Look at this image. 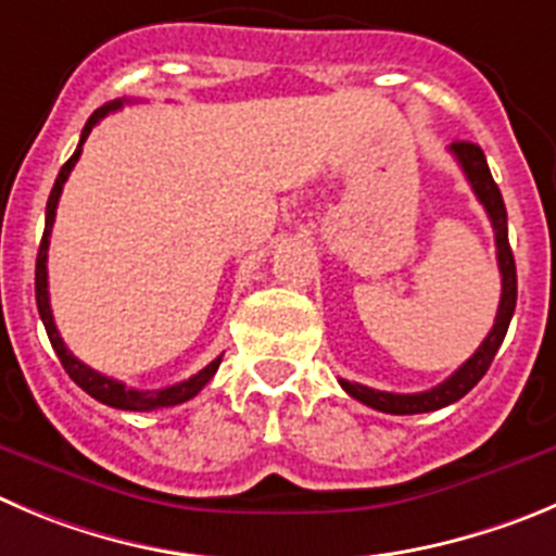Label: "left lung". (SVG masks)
Instances as JSON below:
<instances>
[{
	"instance_id": "left-lung-1",
	"label": "left lung",
	"mask_w": 556,
	"mask_h": 556,
	"mask_svg": "<svg viewBox=\"0 0 556 556\" xmlns=\"http://www.w3.org/2000/svg\"><path fill=\"white\" fill-rule=\"evenodd\" d=\"M450 153L458 159L460 169H464L466 180L471 184V191L477 194V200L482 202L485 214H489L491 227H494L496 238V263H500L502 274V299L500 309H496L494 329L489 331V337L482 340L480 349L447 378L439 387L428 389V392H414V395H395V392H381V389H370L365 383H354L340 378V387L349 392L351 397H356L365 406L376 408L383 414H425L435 412V408H444L450 403L460 401L466 392H471V387H477L485 370L494 362L496 351H500L502 340L507 334V326H510L513 313H516V261H513V249L507 241V211L505 200H502L500 186L494 184L489 169V161L485 153L480 150V144L475 142H453L450 144Z\"/></svg>"
}]
</instances>
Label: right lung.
<instances>
[{
	"label": "right lung",
	"mask_w": 556,
	"mask_h": 556,
	"mask_svg": "<svg viewBox=\"0 0 556 556\" xmlns=\"http://www.w3.org/2000/svg\"><path fill=\"white\" fill-rule=\"evenodd\" d=\"M123 103H128L126 98H117V101L103 103L101 109H96V112L90 114L87 126L81 128L79 148H76V153L71 155L65 164H62L60 175H56L54 189H51L49 202H46V230H43V238H40L38 263H35V302H38V313H40V320H43V326H46V334H49V340H51V349H54V354L60 356V362H62V367H65L67 376L74 378V381L85 389L87 395L96 397V401H101V403H106V406H112V408H123V412H155V408H169V406H178V403L191 401V397H194L197 392H200V389L205 387L211 378H214V372L219 370L222 356H216L211 365L202 367V370L197 372V376H191L189 381L173 383V387H164V389H128L123 381H114V378H109V376H103V372L87 367L85 362H79L74 354H71V351L65 349V342H62L60 331H56V326H54V315H51V304H49V271H46V261H49V236H51V225H54L56 202H60L62 186H65L71 169L76 167V161H79V155H81V144L87 142V137H90L92 128H96L109 112H117Z\"/></svg>",
	"instance_id": "1"
}]
</instances>
